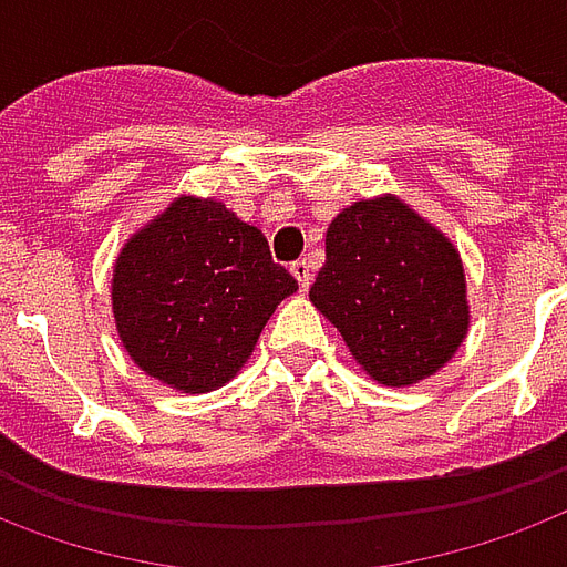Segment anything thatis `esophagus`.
Segmentation results:
<instances>
[{
  "label": "esophagus",
  "instance_id": "obj_1",
  "mask_svg": "<svg viewBox=\"0 0 567 567\" xmlns=\"http://www.w3.org/2000/svg\"><path fill=\"white\" fill-rule=\"evenodd\" d=\"M291 272H295L297 285H300V291H306L309 285H312V267H309V261L306 258H300V261L291 264Z\"/></svg>",
  "mask_w": 567,
  "mask_h": 567
}]
</instances>
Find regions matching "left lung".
<instances>
[{"label": "left lung", "mask_w": 567, "mask_h": 567, "mask_svg": "<svg viewBox=\"0 0 567 567\" xmlns=\"http://www.w3.org/2000/svg\"><path fill=\"white\" fill-rule=\"evenodd\" d=\"M327 261L309 300L337 327L369 379L417 384L468 333L460 251L393 195L358 200L327 228Z\"/></svg>", "instance_id": "left-lung-1"}]
</instances>
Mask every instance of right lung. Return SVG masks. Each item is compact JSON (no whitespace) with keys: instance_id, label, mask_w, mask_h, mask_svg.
<instances>
[{"instance_id":"obj_1","label":"right lung","mask_w":567,"mask_h":567,"mask_svg":"<svg viewBox=\"0 0 567 567\" xmlns=\"http://www.w3.org/2000/svg\"><path fill=\"white\" fill-rule=\"evenodd\" d=\"M297 291L270 246L221 200L179 195L125 243L113 318L128 358L183 393L228 384L276 306Z\"/></svg>"}]
</instances>
